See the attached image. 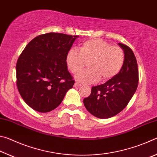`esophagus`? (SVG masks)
I'll list each match as a JSON object with an SVG mask.
<instances>
[{
  "instance_id": "obj_1",
  "label": "esophagus",
  "mask_w": 157,
  "mask_h": 157,
  "mask_svg": "<svg viewBox=\"0 0 157 157\" xmlns=\"http://www.w3.org/2000/svg\"><path fill=\"white\" fill-rule=\"evenodd\" d=\"M81 86V84L78 83V82H75V84H74V86L75 87H78V86Z\"/></svg>"
}]
</instances>
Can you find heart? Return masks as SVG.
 <instances>
[{
    "instance_id": "b5f03b06",
    "label": "heart",
    "mask_w": 157,
    "mask_h": 157,
    "mask_svg": "<svg viewBox=\"0 0 157 157\" xmlns=\"http://www.w3.org/2000/svg\"><path fill=\"white\" fill-rule=\"evenodd\" d=\"M124 52L120 47L111 46L99 39H89L79 47V51L71 49L66 55V62L73 73H78L89 62L90 69L76 75L78 82L85 84L95 83L101 78L107 81L116 75L123 67Z\"/></svg>"
}]
</instances>
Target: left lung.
<instances>
[{"label":"left lung","mask_w":157,"mask_h":157,"mask_svg":"<svg viewBox=\"0 0 157 157\" xmlns=\"http://www.w3.org/2000/svg\"><path fill=\"white\" fill-rule=\"evenodd\" d=\"M118 46L124 55L120 72L105 84L93 86L91 95L83 100L87 111L98 118H111L123 111L139 84V70L134 52L126 45L118 44Z\"/></svg>","instance_id":"left-lung-1"}]
</instances>
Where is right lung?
Instances as JSON below:
<instances>
[{
  "mask_svg": "<svg viewBox=\"0 0 157 157\" xmlns=\"http://www.w3.org/2000/svg\"><path fill=\"white\" fill-rule=\"evenodd\" d=\"M79 36L50 33L37 36L18 57L17 84L29 107L46 113L59 106L75 81L68 72L66 55Z\"/></svg>",
  "mask_w": 157,
  "mask_h": 157,
  "instance_id": "right-lung-1",
  "label": "right lung"
}]
</instances>
